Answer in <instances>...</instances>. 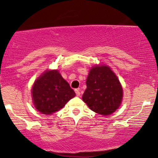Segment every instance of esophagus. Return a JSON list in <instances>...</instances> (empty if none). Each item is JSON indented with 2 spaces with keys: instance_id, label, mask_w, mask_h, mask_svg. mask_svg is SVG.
Here are the masks:
<instances>
[{
  "instance_id": "1",
  "label": "esophagus",
  "mask_w": 158,
  "mask_h": 158,
  "mask_svg": "<svg viewBox=\"0 0 158 158\" xmlns=\"http://www.w3.org/2000/svg\"><path fill=\"white\" fill-rule=\"evenodd\" d=\"M74 91H75L76 95H77V96H81V92H80V90H79L78 89H76L75 90H74Z\"/></svg>"
}]
</instances>
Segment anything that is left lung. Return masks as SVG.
Listing matches in <instances>:
<instances>
[{"label":"left lung","instance_id":"1","mask_svg":"<svg viewBox=\"0 0 158 158\" xmlns=\"http://www.w3.org/2000/svg\"><path fill=\"white\" fill-rule=\"evenodd\" d=\"M82 99L94 112L107 116L121 104L123 88L116 74L106 65H96L89 71Z\"/></svg>","mask_w":158,"mask_h":158}]
</instances>
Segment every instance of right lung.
<instances>
[{"label": "right lung", "instance_id": "right-lung-1", "mask_svg": "<svg viewBox=\"0 0 158 158\" xmlns=\"http://www.w3.org/2000/svg\"><path fill=\"white\" fill-rule=\"evenodd\" d=\"M31 95L39 112L51 114L63 108L75 93L58 70H47L35 81Z\"/></svg>", "mask_w": 158, "mask_h": 158}]
</instances>
